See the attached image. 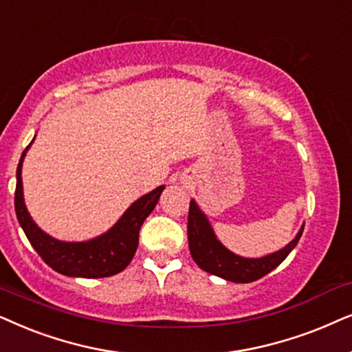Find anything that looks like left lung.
<instances>
[{
  "label": "left lung",
  "mask_w": 352,
  "mask_h": 352,
  "mask_svg": "<svg viewBox=\"0 0 352 352\" xmlns=\"http://www.w3.org/2000/svg\"><path fill=\"white\" fill-rule=\"evenodd\" d=\"M302 230L304 225L298 232V235L294 236V240L289 241L283 250L264 257H257V259H250V257H241L227 250L217 240L208 217L198 208L196 201L191 199L190 203L188 246L191 257L204 272H209V274L217 275V277L233 283L254 282V280H259L269 272L277 269L298 245Z\"/></svg>",
  "instance_id": "left-lung-1"
}]
</instances>
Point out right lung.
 Instances as JSON below:
<instances>
[{
	"mask_svg": "<svg viewBox=\"0 0 352 352\" xmlns=\"http://www.w3.org/2000/svg\"><path fill=\"white\" fill-rule=\"evenodd\" d=\"M32 143H34V140H32ZM30 144L22 153L21 161H19L16 196H14L17 220L23 233L29 238L30 245L51 269L67 275V277L102 278L119 274L133 259L135 251L138 248L140 228H142L144 219L156 208L164 185L157 186L156 190L149 191L148 195L135 201L122 214V217L117 220L114 227L102 235L88 241L56 240L41 230L38 225L32 220L25 203H23L22 162Z\"/></svg>",
	"mask_w": 352,
	"mask_h": 352,
	"instance_id": "right-lung-1",
	"label": "right lung"
}]
</instances>
